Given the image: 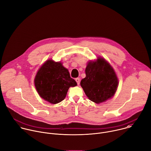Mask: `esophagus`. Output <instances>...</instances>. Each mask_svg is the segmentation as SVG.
<instances>
[{
    "label": "esophagus",
    "mask_w": 151,
    "mask_h": 151,
    "mask_svg": "<svg viewBox=\"0 0 151 151\" xmlns=\"http://www.w3.org/2000/svg\"><path fill=\"white\" fill-rule=\"evenodd\" d=\"M75 80L76 81V82H77V84H78V85H79V84H80V78H76L75 79Z\"/></svg>",
    "instance_id": "esophagus-1"
}]
</instances>
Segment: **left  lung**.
I'll use <instances>...</instances> for the list:
<instances>
[{
  "instance_id": "left-lung-1",
  "label": "left lung",
  "mask_w": 151,
  "mask_h": 151,
  "mask_svg": "<svg viewBox=\"0 0 151 151\" xmlns=\"http://www.w3.org/2000/svg\"><path fill=\"white\" fill-rule=\"evenodd\" d=\"M86 77L80 85L88 98L100 104L112 98L118 85L116 75L110 64L102 58L90 61L86 68Z\"/></svg>"
}]
</instances>
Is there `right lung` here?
Here are the masks:
<instances>
[{
  "mask_svg": "<svg viewBox=\"0 0 151 151\" xmlns=\"http://www.w3.org/2000/svg\"><path fill=\"white\" fill-rule=\"evenodd\" d=\"M35 84L40 96L52 104L63 101L70 87L77 86L62 63L49 59L37 71Z\"/></svg>",
  "mask_w": 151,
  "mask_h": 151,
  "instance_id": "1",
  "label": "right lung"
}]
</instances>
